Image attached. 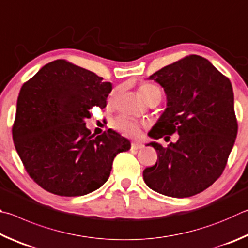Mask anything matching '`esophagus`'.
<instances>
[{
  "label": "esophagus",
  "mask_w": 248,
  "mask_h": 248,
  "mask_svg": "<svg viewBox=\"0 0 248 248\" xmlns=\"http://www.w3.org/2000/svg\"><path fill=\"white\" fill-rule=\"evenodd\" d=\"M142 147H144V145H142V142L140 141H132L131 142V148L132 149H135V150H138V149H141Z\"/></svg>",
  "instance_id": "obj_1"
}]
</instances>
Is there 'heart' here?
Listing matches in <instances>:
<instances>
[{
    "mask_svg": "<svg viewBox=\"0 0 248 248\" xmlns=\"http://www.w3.org/2000/svg\"><path fill=\"white\" fill-rule=\"evenodd\" d=\"M138 91H140V95L146 102H149L150 100L153 99L160 100L162 95V91L160 89V87L154 84H148V82H147V84L140 85ZM116 94H117V90H113L110 93V95H108V100H110V101H113V100L115 99ZM111 125L115 131L129 137H136L140 135V126H141L140 122H137L136 120L131 119V117L125 116V115H121L119 117H116L115 120L112 121Z\"/></svg>",
    "mask_w": 248,
    "mask_h": 248,
    "instance_id": "heart-1",
    "label": "heart"
}]
</instances>
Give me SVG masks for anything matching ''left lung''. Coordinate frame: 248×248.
Masks as SVG:
<instances>
[{"label":"left lung","instance_id":"obj_1","mask_svg":"<svg viewBox=\"0 0 248 248\" xmlns=\"http://www.w3.org/2000/svg\"><path fill=\"white\" fill-rule=\"evenodd\" d=\"M167 93L168 108L149 136L179 140L157 150L155 166L142 172L145 183L166 196H194L219 179L237 135L231 81L209 61L190 54L149 77Z\"/></svg>","mask_w":248,"mask_h":248}]
</instances>
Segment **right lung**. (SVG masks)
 I'll list each match as a JSON object with an SVG mask.
<instances>
[{
  "label": "right lung",
  "mask_w": 248,
  "mask_h": 248,
  "mask_svg": "<svg viewBox=\"0 0 248 248\" xmlns=\"http://www.w3.org/2000/svg\"><path fill=\"white\" fill-rule=\"evenodd\" d=\"M94 73L55 60L21 87L13 140L33 182L59 196H82L106 183L117 154L131 144L108 129L93 136L86 128L90 108H106L111 82Z\"/></svg>",
  "instance_id": "right-lung-1"
}]
</instances>
